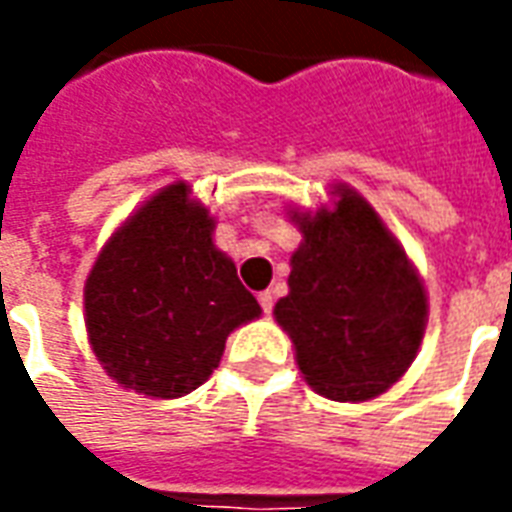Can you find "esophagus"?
<instances>
[{
	"label": "esophagus",
	"mask_w": 512,
	"mask_h": 512,
	"mask_svg": "<svg viewBox=\"0 0 512 512\" xmlns=\"http://www.w3.org/2000/svg\"><path fill=\"white\" fill-rule=\"evenodd\" d=\"M257 301H260V307H263V312L274 310V293H271V290H263V293L257 296Z\"/></svg>",
	"instance_id": "1"
}]
</instances>
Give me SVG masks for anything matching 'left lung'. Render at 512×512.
Returning <instances> with one entry per match:
<instances>
[{
    "instance_id": "8db88e82",
    "label": "left lung",
    "mask_w": 512,
    "mask_h": 512,
    "mask_svg": "<svg viewBox=\"0 0 512 512\" xmlns=\"http://www.w3.org/2000/svg\"><path fill=\"white\" fill-rule=\"evenodd\" d=\"M334 211L296 216L304 235L274 315L307 384L332 400L381 395L414 362L428 299L406 252L365 197L340 186Z\"/></svg>"
}]
</instances>
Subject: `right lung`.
I'll return each instance as SVG.
<instances>
[{"instance_id":"obj_1","label":"right lung","mask_w":512,"mask_h":512,"mask_svg":"<svg viewBox=\"0 0 512 512\" xmlns=\"http://www.w3.org/2000/svg\"><path fill=\"white\" fill-rule=\"evenodd\" d=\"M213 219L172 183L117 230L84 285V321L98 362L147 397H183L219 367L227 334L260 315Z\"/></svg>"}]
</instances>
